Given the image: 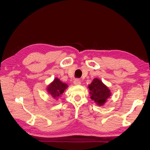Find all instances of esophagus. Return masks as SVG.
I'll use <instances>...</instances> for the list:
<instances>
[{"mask_svg":"<svg viewBox=\"0 0 150 150\" xmlns=\"http://www.w3.org/2000/svg\"><path fill=\"white\" fill-rule=\"evenodd\" d=\"M73 84L75 85H78L81 84V80L79 79H76L73 81Z\"/></svg>","mask_w":150,"mask_h":150,"instance_id":"esophagus-1","label":"esophagus"}]
</instances>
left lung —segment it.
<instances>
[{
	"label": "left lung",
	"instance_id": "1",
	"mask_svg": "<svg viewBox=\"0 0 150 150\" xmlns=\"http://www.w3.org/2000/svg\"><path fill=\"white\" fill-rule=\"evenodd\" d=\"M88 88L90 91L91 98L99 106L103 105L106 103V99L111 95L108 87L98 79H93L91 85H88Z\"/></svg>",
	"mask_w": 150,
	"mask_h": 150
}]
</instances>
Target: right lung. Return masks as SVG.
Segmentation results:
<instances>
[{
    "instance_id": "right-lung-1",
    "label": "right lung",
    "mask_w": 150,
    "mask_h": 150,
    "mask_svg": "<svg viewBox=\"0 0 150 150\" xmlns=\"http://www.w3.org/2000/svg\"><path fill=\"white\" fill-rule=\"evenodd\" d=\"M67 87V85L62 83L59 79L55 78L52 84L48 86L47 91L51 94L53 97L57 98L64 92L66 88Z\"/></svg>"
}]
</instances>
